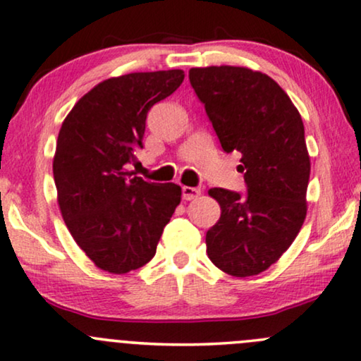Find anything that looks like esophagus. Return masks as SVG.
Here are the masks:
<instances>
[{
    "label": "esophagus",
    "instance_id": "34e87169",
    "mask_svg": "<svg viewBox=\"0 0 361 361\" xmlns=\"http://www.w3.org/2000/svg\"><path fill=\"white\" fill-rule=\"evenodd\" d=\"M181 193H183V200H186V202H190V200L198 198V196L202 195V190L193 188V186H183Z\"/></svg>",
    "mask_w": 361,
    "mask_h": 361
}]
</instances>
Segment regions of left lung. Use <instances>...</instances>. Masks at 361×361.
Segmentation results:
<instances>
[{
  "instance_id": "1",
  "label": "left lung",
  "mask_w": 361,
  "mask_h": 361,
  "mask_svg": "<svg viewBox=\"0 0 361 361\" xmlns=\"http://www.w3.org/2000/svg\"><path fill=\"white\" fill-rule=\"evenodd\" d=\"M190 83L226 153L240 152L248 195L212 188L221 216L207 231L214 267L236 278L276 263L307 218L310 154L302 115L275 80L245 66L191 68Z\"/></svg>"
}]
</instances>
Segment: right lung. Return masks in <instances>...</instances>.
<instances>
[{
	"label": "right lung",
	"instance_id": "right-lung-1",
	"mask_svg": "<svg viewBox=\"0 0 361 361\" xmlns=\"http://www.w3.org/2000/svg\"><path fill=\"white\" fill-rule=\"evenodd\" d=\"M183 70L108 78L78 99L59 130L53 158L58 204L76 245L99 270L125 275L157 253L181 202L175 183L135 176L149 108L183 83Z\"/></svg>",
	"mask_w": 361,
	"mask_h": 361
}]
</instances>
